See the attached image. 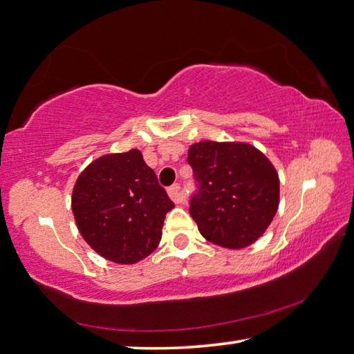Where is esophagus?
<instances>
[{
    "mask_svg": "<svg viewBox=\"0 0 354 354\" xmlns=\"http://www.w3.org/2000/svg\"><path fill=\"white\" fill-rule=\"evenodd\" d=\"M167 194H169L171 199L176 203H182L185 201V197H183L182 191H180V185H178V183H174L172 187L167 188Z\"/></svg>",
    "mask_w": 354,
    "mask_h": 354,
    "instance_id": "1",
    "label": "esophagus"
}]
</instances>
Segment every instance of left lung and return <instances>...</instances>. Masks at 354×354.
<instances>
[{
  "instance_id": "1",
  "label": "left lung",
  "mask_w": 354,
  "mask_h": 354,
  "mask_svg": "<svg viewBox=\"0 0 354 354\" xmlns=\"http://www.w3.org/2000/svg\"><path fill=\"white\" fill-rule=\"evenodd\" d=\"M196 191L189 214L201 234L227 249H244L274 219L280 180L270 161L245 142L201 141L189 147Z\"/></svg>"
}]
</instances>
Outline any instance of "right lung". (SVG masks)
I'll use <instances>...</instances> for the list:
<instances>
[{"label":"right lung","mask_w":354,"mask_h":354,"mask_svg":"<svg viewBox=\"0 0 354 354\" xmlns=\"http://www.w3.org/2000/svg\"><path fill=\"white\" fill-rule=\"evenodd\" d=\"M71 208L82 238L118 264H135L157 249L174 208L136 149L93 161L73 189Z\"/></svg>","instance_id":"add662e5"}]
</instances>
